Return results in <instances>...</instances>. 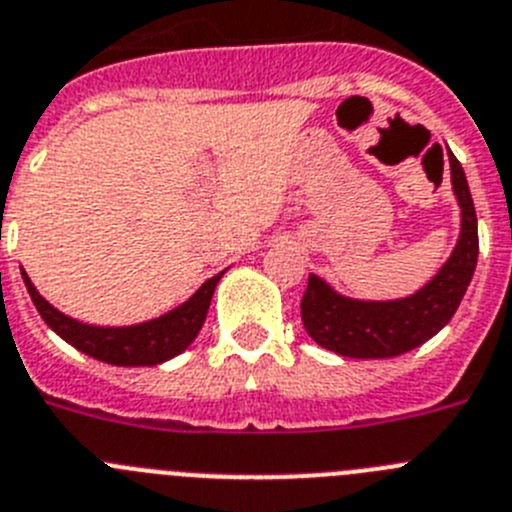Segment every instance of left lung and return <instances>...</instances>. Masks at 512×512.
Returning a JSON list of instances; mask_svg holds the SVG:
<instances>
[{
  "instance_id": "8db88e82",
  "label": "left lung",
  "mask_w": 512,
  "mask_h": 512,
  "mask_svg": "<svg viewBox=\"0 0 512 512\" xmlns=\"http://www.w3.org/2000/svg\"><path fill=\"white\" fill-rule=\"evenodd\" d=\"M449 163L451 186L462 206V237L449 262L416 296L388 303L352 301L334 293L316 275H308L306 293L301 298V319L313 342L342 357H398L428 342L449 324L467 293L480 252L477 214L467 178L454 155H449Z\"/></svg>"
}]
</instances>
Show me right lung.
Returning a JSON list of instances; mask_svg holds the SVG:
<instances>
[{
	"label": "right lung",
	"mask_w": 512,
	"mask_h": 512,
	"mask_svg": "<svg viewBox=\"0 0 512 512\" xmlns=\"http://www.w3.org/2000/svg\"><path fill=\"white\" fill-rule=\"evenodd\" d=\"M22 278H25L27 293H30L32 303H35V308H38L45 324L61 336V339H66L71 347H76L78 352L101 359L107 365L150 367L181 354L196 339V334H199L206 321V311H209L211 296H214V288L219 283V278H222V273L206 280L176 311L165 313V316H160L155 321H147V324L122 326V329L86 326L68 319V316H63L61 311H55L40 296L35 285L30 283V278H27L25 270H22Z\"/></svg>",
	"instance_id": "1"
}]
</instances>
